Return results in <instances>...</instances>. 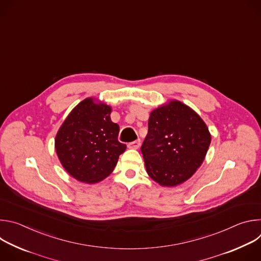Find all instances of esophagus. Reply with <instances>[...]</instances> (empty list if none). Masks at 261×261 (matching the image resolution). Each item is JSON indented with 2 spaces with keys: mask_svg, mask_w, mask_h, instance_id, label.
<instances>
[{
  "mask_svg": "<svg viewBox=\"0 0 261 261\" xmlns=\"http://www.w3.org/2000/svg\"><path fill=\"white\" fill-rule=\"evenodd\" d=\"M139 146H140V140H139V139L128 143V147H129V148H132V150H137V148H138Z\"/></svg>",
  "mask_w": 261,
  "mask_h": 261,
  "instance_id": "esophagus-1",
  "label": "esophagus"
}]
</instances>
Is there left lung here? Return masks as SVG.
Masks as SVG:
<instances>
[{
    "instance_id": "1",
    "label": "left lung",
    "mask_w": 261,
    "mask_h": 261,
    "mask_svg": "<svg viewBox=\"0 0 261 261\" xmlns=\"http://www.w3.org/2000/svg\"><path fill=\"white\" fill-rule=\"evenodd\" d=\"M211 133L199 115L177 100L151 111L148 131L141 145L145 169L163 187L189 179L202 164Z\"/></svg>"
}]
</instances>
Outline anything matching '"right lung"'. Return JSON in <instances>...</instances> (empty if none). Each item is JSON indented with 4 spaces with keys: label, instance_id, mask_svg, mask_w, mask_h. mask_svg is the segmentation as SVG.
Wrapping results in <instances>:
<instances>
[{
    "label": "right lung",
    "instance_id": "right-lung-1",
    "mask_svg": "<svg viewBox=\"0 0 261 261\" xmlns=\"http://www.w3.org/2000/svg\"><path fill=\"white\" fill-rule=\"evenodd\" d=\"M111 107L89 97L80 102L60 127L55 147L65 170L85 184L99 182L114 171L126 144L110 119Z\"/></svg>",
    "mask_w": 261,
    "mask_h": 261
}]
</instances>
